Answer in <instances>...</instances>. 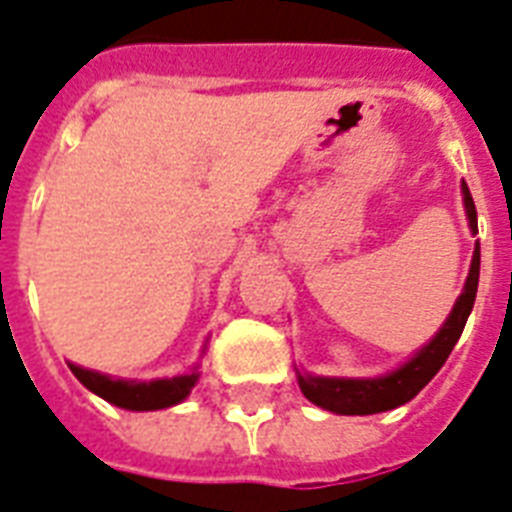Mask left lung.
I'll return each instance as SVG.
<instances>
[{"label":"left lung","instance_id":"8db88e82","mask_svg":"<svg viewBox=\"0 0 512 512\" xmlns=\"http://www.w3.org/2000/svg\"><path fill=\"white\" fill-rule=\"evenodd\" d=\"M462 201H465V212H468L470 231L478 233L476 204H473V196H470L465 183H462ZM478 271H481V247L476 244L468 281H465V289L457 297L449 319L444 321V327L438 329L436 337L425 348L417 350L404 366H398V369H393L390 374H382V377H364V380H353V377H316V374L297 372V382H300L303 396L311 404L335 414H377L412 401L436 377V372L444 366V361L449 358L457 340H460L465 321H468L473 303H476Z\"/></svg>","mask_w":512,"mask_h":512}]
</instances>
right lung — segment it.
Listing matches in <instances>:
<instances>
[{
    "mask_svg": "<svg viewBox=\"0 0 512 512\" xmlns=\"http://www.w3.org/2000/svg\"><path fill=\"white\" fill-rule=\"evenodd\" d=\"M71 372L76 374V380L82 382L84 388L92 390L95 396L106 398L108 404L122 406V409H132V412H154V409H167V406L180 404L191 388L199 380V374H180V377H170V380H114L108 374L92 372V369H82V366L68 364Z\"/></svg>",
    "mask_w": 512,
    "mask_h": 512,
    "instance_id": "1",
    "label": "right lung"
}]
</instances>
